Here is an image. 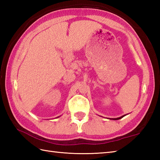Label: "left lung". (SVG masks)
Here are the masks:
<instances>
[{
  "instance_id": "obj_1",
  "label": "left lung",
  "mask_w": 160,
  "mask_h": 160,
  "mask_svg": "<svg viewBox=\"0 0 160 160\" xmlns=\"http://www.w3.org/2000/svg\"><path fill=\"white\" fill-rule=\"evenodd\" d=\"M126 115H122V116H121V117H119V118H109L110 120H120V119H121V118H122L123 117H124Z\"/></svg>"
}]
</instances>
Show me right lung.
Here are the masks:
<instances>
[{
    "instance_id": "obj_1",
    "label": "right lung",
    "mask_w": 160,
    "mask_h": 160,
    "mask_svg": "<svg viewBox=\"0 0 160 160\" xmlns=\"http://www.w3.org/2000/svg\"><path fill=\"white\" fill-rule=\"evenodd\" d=\"M58 117H59V116H58Z\"/></svg>"
}]
</instances>
